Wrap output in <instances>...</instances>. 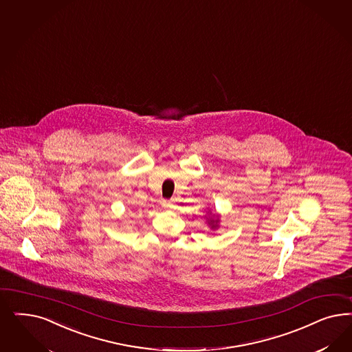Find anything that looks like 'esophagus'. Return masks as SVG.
I'll list each match as a JSON object with an SVG mask.
<instances>
[{
    "label": "esophagus",
    "instance_id": "esophagus-1",
    "mask_svg": "<svg viewBox=\"0 0 352 352\" xmlns=\"http://www.w3.org/2000/svg\"><path fill=\"white\" fill-rule=\"evenodd\" d=\"M163 207L166 208V210H172L173 208V206H175V204H173V201H163Z\"/></svg>",
    "mask_w": 352,
    "mask_h": 352
}]
</instances>
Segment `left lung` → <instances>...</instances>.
<instances>
[{
    "mask_svg": "<svg viewBox=\"0 0 352 352\" xmlns=\"http://www.w3.org/2000/svg\"><path fill=\"white\" fill-rule=\"evenodd\" d=\"M204 219H206L207 226L211 228L212 230H216V229L220 228V215L217 212H212L211 210H207Z\"/></svg>",
    "mask_w": 352,
    "mask_h": 352,
    "instance_id": "left-lung-1",
    "label": "left lung"
}]
</instances>
